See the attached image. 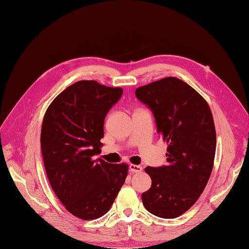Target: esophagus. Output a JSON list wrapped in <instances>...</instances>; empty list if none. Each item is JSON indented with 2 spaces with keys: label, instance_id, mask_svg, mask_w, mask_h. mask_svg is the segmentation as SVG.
<instances>
[{
  "label": "esophagus",
  "instance_id": "34e87169",
  "mask_svg": "<svg viewBox=\"0 0 249 249\" xmlns=\"http://www.w3.org/2000/svg\"><path fill=\"white\" fill-rule=\"evenodd\" d=\"M129 169H130V171L132 173H140L142 171V166H138V165H133L131 164L130 166H129Z\"/></svg>",
  "mask_w": 249,
  "mask_h": 249
}]
</instances>
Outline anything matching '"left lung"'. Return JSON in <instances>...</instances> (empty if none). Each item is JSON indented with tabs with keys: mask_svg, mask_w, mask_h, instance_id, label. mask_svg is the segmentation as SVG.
<instances>
[{
	"mask_svg": "<svg viewBox=\"0 0 249 249\" xmlns=\"http://www.w3.org/2000/svg\"><path fill=\"white\" fill-rule=\"evenodd\" d=\"M135 94L153 111L168 144L167 166L145 168L151 187L142 199L157 217L174 219L197 201L211 177L217 142L213 114L208 102L176 77L140 86Z\"/></svg>",
	"mask_w": 249,
	"mask_h": 249,
	"instance_id": "1",
	"label": "left lung"
}]
</instances>
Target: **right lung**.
Masks as SVG:
<instances>
[{"mask_svg":"<svg viewBox=\"0 0 249 249\" xmlns=\"http://www.w3.org/2000/svg\"><path fill=\"white\" fill-rule=\"evenodd\" d=\"M121 88L80 80L48 107L40 147L50 184L69 213L84 221L107 213L128 175L126 163L110 164L102 153L104 122L121 98Z\"/></svg>","mask_w":249,"mask_h":249,"instance_id":"1","label":"right lung"}]
</instances>
